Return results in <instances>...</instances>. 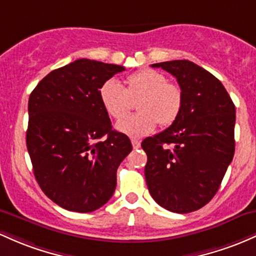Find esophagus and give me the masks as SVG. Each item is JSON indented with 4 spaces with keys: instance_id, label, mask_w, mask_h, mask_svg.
Masks as SVG:
<instances>
[{
    "instance_id": "34e87169",
    "label": "esophagus",
    "mask_w": 256,
    "mask_h": 256,
    "mask_svg": "<svg viewBox=\"0 0 256 256\" xmlns=\"http://www.w3.org/2000/svg\"><path fill=\"white\" fill-rule=\"evenodd\" d=\"M132 145H133V148L136 150V148H140V142H139V140L133 139V140H132Z\"/></svg>"
}]
</instances>
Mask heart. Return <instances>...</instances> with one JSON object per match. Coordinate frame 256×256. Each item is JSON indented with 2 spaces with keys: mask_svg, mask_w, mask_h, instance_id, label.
<instances>
[{
  "mask_svg": "<svg viewBox=\"0 0 256 256\" xmlns=\"http://www.w3.org/2000/svg\"><path fill=\"white\" fill-rule=\"evenodd\" d=\"M132 98L138 100L140 112L120 120L116 124L120 133L132 138L152 133L157 123L172 124L182 112L184 102L182 88L168 82L166 74L150 68L128 76L127 88L118 80L110 78L100 90L102 104L114 118H122L130 110Z\"/></svg>",
  "mask_w": 256,
  "mask_h": 256,
  "instance_id": "heart-1",
  "label": "heart"
}]
</instances>
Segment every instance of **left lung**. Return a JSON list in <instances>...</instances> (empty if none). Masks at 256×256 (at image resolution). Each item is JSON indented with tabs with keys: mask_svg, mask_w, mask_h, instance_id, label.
Segmentation results:
<instances>
[{
	"mask_svg": "<svg viewBox=\"0 0 256 256\" xmlns=\"http://www.w3.org/2000/svg\"><path fill=\"white\" fill-rule=\"evenodd\" d=\"M151 66L173 74L184 102L170 127L142 142L148 154L146 184L166 210L191 213L215 196L234 158L236 108L222 83L194 62Z\"/></svg>",
	"mask_w": 256,
	"mask_h": 256,
	"instance_id": "1",
	"label": "left lung"
}]
</instances>
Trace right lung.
I'll list each match as a JSON object with an SVG mask.
<instances>
[{"label": "right lung", "instance_id": "1", "mask_svg": "<svg viewBox=\"0 0 256 256\" xmlns=\"http://www.w3.org/2000/svg\"><path fill=\"white\" fill-rule=\"evenodd\" d=\"M123 66L78 59L50 72L28 98L26 146L40 188L70 212L90 213L112 197L132 151L112 130L100 88Z\"/></svg>", "mask_w": 256, "mask_h": 256}]
</instances>
